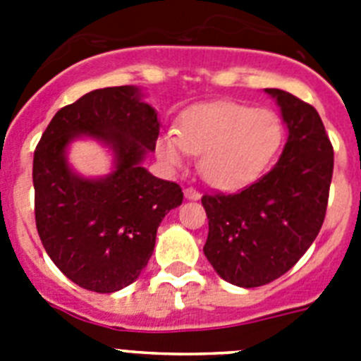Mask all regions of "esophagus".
<instances>
[{
    "instance_id": "34e87169",
    "label": "esophagus",
    "mask_w": 361,
    "mask_h": 361,
    "mask_svg": "<svg viewBox=\"0 0 361 361\" xmlns=\"http://www.w3.org/2000/svg\"><path fill=\"white\" fill-rule=\"evenodd\" d=\"M184 197L190 200H199L200 193H199V190H195V188H186V190H184Z\"/></svg>"
}]
</instances>
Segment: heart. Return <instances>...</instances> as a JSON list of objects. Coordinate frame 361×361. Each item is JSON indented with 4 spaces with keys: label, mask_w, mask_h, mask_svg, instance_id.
Segmentation results:
<instances>
[{
    "label": "heart",
    "mask_w": 361,
    "mask_h": 361,
    "mask_svg": "<svg viewBox=\"0 0 361 361\" xmlns=\"http://www.w3.org/2000/svg\"><path fill=\"white\" fill-rule=\"evenodd\" d=\"M283 126L275 111L237 103H209L183 114L177 132L159 139L164 162L180 166L200 156V173L212 186L231 190L251 183L279 152Z\"/></svg>",
    "instance_id": "b5f03b06"
}]
</instances>
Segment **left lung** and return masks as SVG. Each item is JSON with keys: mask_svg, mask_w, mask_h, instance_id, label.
Segmentation results:
<instances>
[{"mask_svg": "<svg viewBox=\"0 0 361 361\" xmlns=\"http://www.w3.org/2000/svg\"><path fill=\"white\" fill-rule=\"evenodd\" d=\"M288 145L266 175L235 193H206L204 255L226 282L258 288L288 273L324 224L334 152L318 111L279 88Z\"/></svg>", "mask_w": 361, "mask_h": 361, "instance_id": "obj_1", "label": "left lung"}]
</instances>
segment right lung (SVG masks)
<instances>
[{"mask_svg": "<svg viewBox=\"0 0 361 361\" xmlns=\"http://www.w3.org/2000/svg\"><path fill=\"white\" fill-rule=\"evenodd\" d=\"M94 136L116 153V170L90 181L68 168L66 146ZM157 114L133 86L88 92L57 111L34 152V213L44 251L73 283L114 293L141 275L157 228L183 204L177 183L153 177L141 162L155 149Z\"/></svg>", "mask_w": 361, "mask_h": 361, "instance_id": "add662e5", "label": "right lung"}]
</instances>
